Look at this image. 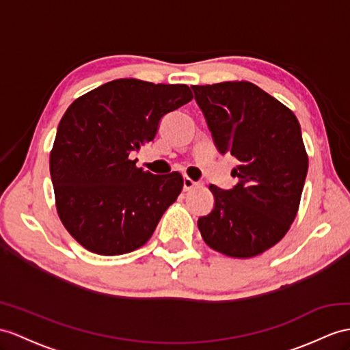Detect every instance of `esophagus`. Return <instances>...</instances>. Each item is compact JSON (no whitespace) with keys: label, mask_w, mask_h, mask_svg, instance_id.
<instances>
[{"label":"esophagus","mask_w":350,"mask_h":350,"mask_svg":"<svg viewBox=\"0 0 350 350\" xmlns=\"http://www.w3.org/2000/svg\"><path fill=\"white\" fill-rule=\"evenodd\" d=\"M198 185H199V183L193 181L191 178H189V176L184 178V191H190V190L194 189V187H198Z\"/></svg>","instance_id":"34e87169"}]
</instances>
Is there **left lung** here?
<instances>
[{
  "instance_id": "left-lung-1",
  "label": "left lung",
  "mask_w": 350,
  "mask_h": 350,
  "mask_svg": "<svg viewBox=\"0 0 350 350\" xmlns=\"http://www.w3.org/2000/svg\"><path fill=\"white\" fill-rule=\"evenodd\" d=\"M191 89L217 150L241 161L233 189L209 185L215 203L198 221L202 237L228 257H255L282 239L297 215L309 167L300 123L250 81Z\"/></svg>"
}]
</instances>
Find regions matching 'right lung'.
<instances>
[{"label":"right lung","instance_id":"1","mask_svg":"<svg viewBox=\"0 0 350 350\" xmlns=\"http://www.w3.org/2000/svg\"><path fill=\"white\" fill-rule=\"evenodd\" d=\"M185 84L113 80L75 99L57 126L50 152L56 209L90 252L141 248L183 190V175H152L131 159L154 139L165 114L185 105Z\"/></svg>","mask_w":350,"mask_h":350}]
</instances>
